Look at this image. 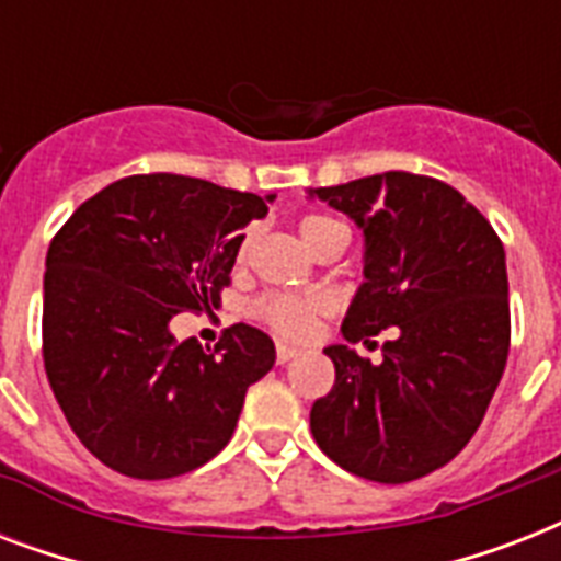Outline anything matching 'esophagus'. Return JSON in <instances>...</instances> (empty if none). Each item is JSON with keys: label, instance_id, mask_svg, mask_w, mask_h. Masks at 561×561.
Masks as SVG:
<instances>
[{"label": "esophagus", "instance_id": "1", "mask_svg": "<svg viewBox=\"0 0 561 561\" xmlns=\"http://www.w3.org/2000/svg\"><path fill=\"white\" fill-rule=\"evenodd\" d=\"M297 355V346H288V343H279V346H276V360H279V364H288V360H294Z\"/></svg>", "mask_w": 561, "mask_h": 561}]
</instances>
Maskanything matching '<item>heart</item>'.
<instances>
[{
	"label": "heart",
	"instance_id": "heart-1",
	"mask_svg": "<svg viewBox=\"0 0 561 561\" xmlns=\"http://www.w3.org/2000/svg\"><path fill=\"white\" fill-rule=\"evenodd\" d=\"M299 238H302V244L311 250V247L325 238L329 232H337L343 229L337 220L325 218V215H306V218H299L297 224ZM247 250V241L241 247V253ZM325 302L323 299H299V297H282V294H273V297H264L255 302V314L262 317L264 323L271 325L273 332H279L282 337H306L311 334L317 323V314L323 311Z\"/></svg>",
	"mask_w": 561,
	"mask_h": 561
}]
</instances>
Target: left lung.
Wrapping results in <instances>:
<instances>
[{"label": "left lung", "instance_id": "8db88e82", "mask_svg": "<svg viewBox=\"0 0 561 561\" xmlns=\"http://www.w3.org/2000/svg\"><path fill=\"white\" fill-rule=\"evenodd\" d=\"M364 232V282L341 332L383 329L381 364L325 346L334 387L311 434L341 469L408 483L454 460L483 422L510 352V282L495 229L457 188L408 171L308 188Z\"/></svg>", "mask_w": 561, "mask_h": 561}]
</instances>
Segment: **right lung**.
<instances>
[{"label":"right lung","instance_id":"right-lung-1","mask_svg":"<svg viewBox=\"0 0 561 561\" xmlns=\"http://www.w3.org/2000/svg\"><path fill=\"white\" fill-rule=\"evenodd\" d=\"M273 194L180 174H136L81 203L48 244L43 360L75 436L118 474L165 480L209 462L236 431L247 387L276 346L253 325L215 352L178 343L171 317L229 285L238 229Z\"/></svg>","mask_w":561,"mask_h":561}]
</instances>
